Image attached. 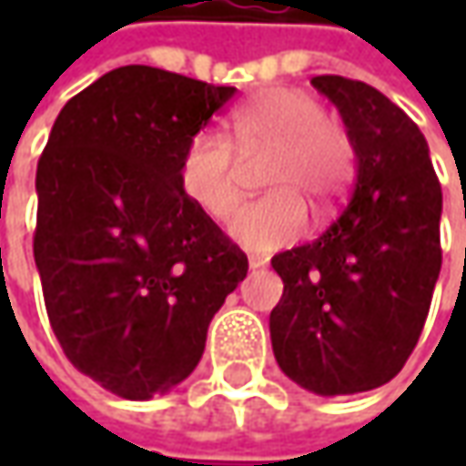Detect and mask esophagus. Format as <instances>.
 Listing matches in <instances>:
<instances>
[{
    "mask_svg": "<svg viewBox=\"0 0 466 466\" xmlns=\"http://www.w3.org/2000/svg\"><path fill=\"white\" fill-rule=\"evenodd\" d=\"M264 264H267V259L259 257V254H251V257H248V267H251V269H261Z\"/></svg>",
    "mask_w": 466,
    "mask_h": 466,
    "instance_id": "esophagus-1",
    "label": "esophagus"
}]
</instances>
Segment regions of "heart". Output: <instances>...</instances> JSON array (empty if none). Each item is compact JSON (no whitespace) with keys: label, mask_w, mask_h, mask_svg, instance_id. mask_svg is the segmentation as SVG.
I'll return each mask as SVG.
<instances>
[{"label":"heart","mask_w":466,"mask_h":466,"mask_svg":"<svg viewBox=\"0 0 466 466\" xmlns=\"http://www.w3.org/2000/svg\"><path fill=\"white\" fill-rule=\"evenodd\" d=\"M230 137L241 155L269 153L264 187L272 194L248 202L230 223V236L246 248L269 251L306 230V205L327 209L352 176V142L327 118L324 103L296 87H269L236 111ZM238 157L220 132H197L181 155L178 178L194 205L212 220H228L238 205Z\"/></svg>","instance_id":"heart-1"}]
</instances>
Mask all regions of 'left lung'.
I'll list each match as a JSON object with an SVG mask.
<instances>
[{
  "instance_id": "1",
  "label": "left lung",
  "mask_w": 466,
  "mask_h": 466,
  "mask_svg": "<svg viewBox=\"0 0 466 466\" xmlns=\"http://www.w3.org/2000/svg\"><path fill=\"white\" fill-rule=\"evenodd\" d=\"M355 150L342 215L272 267L282 298L269 313L278 366L321 397L391 381L420 339L441 272V184L428 142L397 103L366 82L319 75Z\"/></svg>"
}]
</instances>
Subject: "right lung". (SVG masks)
Returning a JSON list of instances; mask_svg holds the SVG:
<instances>
[{"instance_id":"right-lung-1","label":"right lung","mask_w":466,"mask_h":466,"mask_svg":"<svg viewBox=\"0 0 466 466\" xmlns=\"http://www.w3.org/2000/svg\"><path fill=\"white\" fill-rule=\"evenodd\" d=\"M233 96L118 66L66 100L38 160L33 257L51 329L72 366L124 400L187 379L248 272L178 178L188 139Z\"/></svg>"}]
</instances>
